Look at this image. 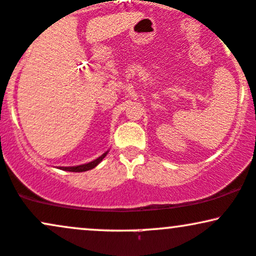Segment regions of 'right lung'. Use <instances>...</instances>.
I'll return each instance as SVG.
<instances>
[{
  "instance_id": "obj_1",
  "label": "right lung",
  "mask_w": 256,
  "mask_h": 256,
  "mask_svg": "<svg viewBox=\"0 0 256 256\" xmlns=\"http://www.w3.org/2000/svg\"><path fill=\"white\" fill-rule=\"evenodd\" d=\"M108 152H106L104 154H102L101 156L96 158V160L91 161L89 164H85V165H79V166H73V167H60L62 171H68V172H84V171H89V170L94 168V167H96L98 165L100 162H101L102 160H104L106 155H107Z\"/></svg>"
}]
</instances>
